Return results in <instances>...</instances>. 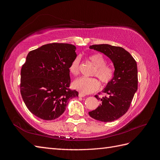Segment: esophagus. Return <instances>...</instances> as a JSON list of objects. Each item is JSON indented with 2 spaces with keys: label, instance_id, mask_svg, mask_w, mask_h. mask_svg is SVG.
Masks as SVG:
<instances>
[{
  "label": "esophagus",
  "instance_id": "obj_1",
  "mask_svg": "<svg viewBox=\"0 0 160 160\" xmlns=\"http://www.w3.org/2000/svg\"><path fill=\"white\" fill-rule=\"evenodd\" d=\"M85 96V95L84 93H79V98H84Z\"/></svg>",
  "mask_w": 160,
  "mask_h": 160
}]
</instances>
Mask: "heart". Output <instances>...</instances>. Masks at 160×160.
Returning <instances> with one entry per match:
<instances>
[{
	"label": "heart",
	"instance_id": "1",
	"mask_svg": "<svg viewBox=\"0 0 160 160\" xmlns=\"http://www.w3.org/2000/svg\"><path fill=\"white\" fill-rule=\"evenodd\" d=\"M88 59L95 67L93 75L98 77L104 84H108L112 81L114 77V69L108 65H106V60L100 53H95L88 56ZM79 58L76 57L71 62L69 71L72 75H77L79 73ZM99 82L95 78L81 77L75 79L72 83L73 88L85 94L93 93L99 88Z\"/></svg>",
	"mask_w": 160,
	"mask_h": 160
}]
</instances>
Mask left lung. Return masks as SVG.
<instances>
[{"mask_svg": "<svg viewBox=\"0 0 160 160\" xmlns=\"http://www.w3.org/2000/svg\"><path fill=\"white\" fill-rule=\"evenodd\" d=\"M103 53L113 63V79L102 91L108 97L95 98L101 101L98 108L89 111L92 118L103 122H111L120 118L130 107L135 93L138 90V67L130 53L120 47L108 44L94 45L89 47Z\"/></svg>", "mask_w": 160, "mask_h": 160, "instance_id": "1", "label": "left lung"}]
</instances>
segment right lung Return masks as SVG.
<instances>
[{
    "label": "right lung",
    "mask_w": 160,
    "mask_h": 160,
    "mask_svg": "<svg viewBox=\"0 0 160 160\" xmlns=\"http://www.w3.org/2000/svg\"><path fill=\"white\" fill-rule=\"evenodd\" d=\"M75 46L44 45L28 53L21 71V93L27 108L37 117L51 121L64 113L78 92L69 89V67L77 57Z\"/></svg>",
    "instance_id": "1"
}]
</instances>
